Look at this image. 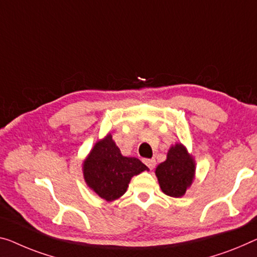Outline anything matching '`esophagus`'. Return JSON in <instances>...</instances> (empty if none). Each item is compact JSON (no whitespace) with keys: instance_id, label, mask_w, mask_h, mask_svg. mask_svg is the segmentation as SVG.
Wrapping results in <instances>:
<instances>
[{"instance_id":"1","label":"esophagus","mask_w":257,"mask_h":257,"mask_svg":"<svg viewBox=\"0 0 257 257\" xmlns=\"http://www.w3.org/2000/svg\"><path fill=\"white\" fill-rule=\"evenodd\" d=\"M144 162L149 169H154V167H155V164H156L155 160H153V159H145Z\"/></svg>"}]
</instances>
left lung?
<instances>
[{
    "mask_svg": "<svg viewBox=\"0 0 257 257\" xmlns=\"http://www.w3.org/2000/svg\"><path fill=\"white\" fill-rule=\"evenodd\" d=\"M194 172V162L180 144L170 148L167 161L161 163L155 171L161 189L172 197L185 194L187 187L191 186Z\"/></svg>",
    "mask_w": 257,
    "mask_h": 257,
    "instance_id": "left-lung-1",
    "label": "left lung"
}]
</instances>
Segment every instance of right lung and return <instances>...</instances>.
I'll return each mask as SVG.
<instances>
[{
	"label": "right lung",
	"mask_w": 257,
	"mask_h": 257,
	"mask_svg": "<svg viewBox=\"0 0 257 257\" xmlns=\"http://www.w3.org/2000/svg\"><path fill=\"white\" fill-rule=\"evenodd\" d=\"M145 170L148 168L140 160L121 155L110 134L94 146L84 162L86 183L106 201H113L123 195L132 177Z\"/></svg>",
	"instance_id": "1"
}]
</instances>
